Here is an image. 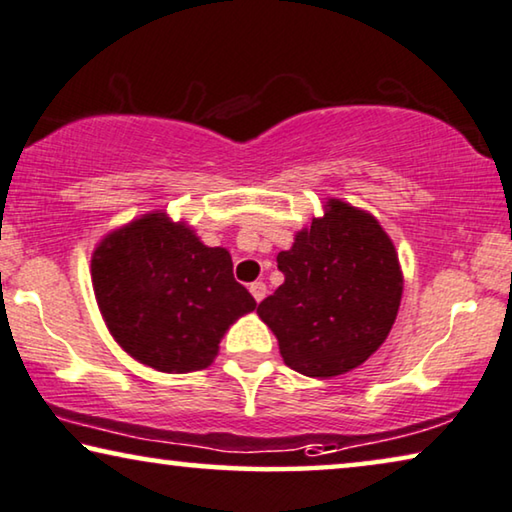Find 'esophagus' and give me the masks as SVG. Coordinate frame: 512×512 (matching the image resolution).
Returning <instances> with one entry per match:
<instances>
[{
	"instance_id": "esophagus-1",
	"label": "esophagus",
	"mask_w": 512,
	"mask_h": 512,
	"mask_svg": "<svg viewBox=\"0 0 512 512\" xmlns=\"http://www.w3.org/2000/svg\"><path fill=\"white\" fill-rule=\"evenodd\" d=\"M250 289V294H253V299L259 303L266 296V285L264 282H253V285L248 287Z\"/></svg>"
}]
</instances>
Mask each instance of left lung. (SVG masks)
I'll return each mask as SVG.
<instances>
[{"label": "left lung", "instance_id": "1", "mask_svg": "<svg viewBox=\"0 0 512 512\" xmlns=\"http://www.w3.org/2000/svg\"><path fill=\"white\" fill-rule=\"evenodd\" d=\"M285 282L257 305L280 356L305 377L358 368L388 338L402 299L393 241L375 216L329 200L322 218L278 253Z\"/></svg>", "mask_w": 512, "mask_h": 512}]
</instances>
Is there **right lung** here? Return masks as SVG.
I'll list each match as a JSON object with an SVG mask.
<instances>
[{
  "instance_id": "obj_1",
  "label": "right lung",
  "mask_w": 512,
  "mask_h": 512,
  "mask_svg": "<svg viewBox=\"0 0 512 512\" xmlns=\"http://www.w3.org/2000/svg\"><path fill=\"white\" fill-rule=\"evenodd\" d=\"M91 282L112 338L160 372L213 363L220 338L255 299L232 273L225 248H209L186 223L144 213L98 243Z\"/></svg>"
}]
</instances>
